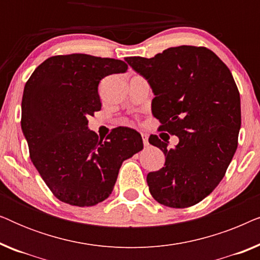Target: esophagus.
<instances>
[{
	"instance_id": "esophagus-1",
	"label": "esophagus",
	"mask_w": 260,
	"mask_h": 260,
	"mask_svg": "<svg viewBox=\"0 0 260 260\" xmlns=\"http://www.w3.org/2000/svg\"><path fill=\"white\" fill-rule=\"evenodd\" d=\"M141 136H142V140H143L144 147H148V145H149V136L147 134H141Z\"/></svg>"
}]
</instances>
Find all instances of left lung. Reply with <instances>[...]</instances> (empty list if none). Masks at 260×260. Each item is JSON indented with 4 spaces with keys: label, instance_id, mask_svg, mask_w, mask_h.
Returning <instances> with one entry per match:
<instances>
[{
    "label": "left lung",
    "instance_id": "8db88e82",
    "mask_svg": "<svg viewBox=\"0 0 260 260\" xmlns=\"http://www.w3.org/2000/svg\"><path fill=\"white\" fill-rule=\"evenodd\" d=\"M125 61L150 84L158 129L179 137L172 149L156 135L149 137L166 156L165 167L148 174L150 194L172 208L199 204L225 176L238 147L240 94L232 73L214 52L197 46Z\"/></svg>",
    "mask_w": 260,
    "mask_h": 260
}]
</instances>
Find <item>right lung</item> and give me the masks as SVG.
<instances>
[{"mask_svg": "<svg viewBox=\"0 0 260 260\" xmlns=\"http://www.w3.org/2000/svg\"><path fill=\"white\" fill-rule=\"evenodd\" d=\"M122 60L88 54L54 55L24 85L21 127L29 156L60 201L87 207L111 194L124 159L143 149L141 135L117 127L106 138L88 130L87 116L102 108L103 78L124 73Z\"/></svg>", "mask_w": 260, "mask_h": 260, "instance_id": "right-lung-1", "label": "right lung"}]
</instances>
